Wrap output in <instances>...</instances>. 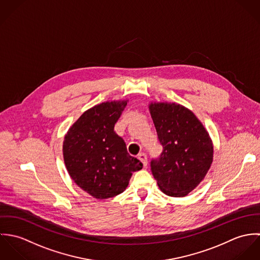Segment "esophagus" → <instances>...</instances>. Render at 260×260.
Returning a JSON list of instances; mask_svg holds the SVG:
<instances>
[{
	"label": "esophagus",
	"mask_w": 260,
	"mask_h": 260,
	"mask_svg": "<svg viewBox=\"0 0 260 260\" xmlns=\"http://www.w3.org/2000/svg\"><path fill=\"white\" fill-rule=\"evenodd\" d=\"M137 158L142 162V164H143L144 167L147 166V156H146L145 153H140Z\"/></svg>",
	"instance_id": "obj_1"
}]
</instances>
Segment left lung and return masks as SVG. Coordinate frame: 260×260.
I'll return each mask as SVG.
<instances>
[{"mask_svg": "<svg viewBox=\"0 0 260 260\" xmlns=\"http://www.w3.org/2000/svg\"><path fill=\"white\" fill-rule=\"evenodd\" d=\"M149 112L163 146L160 157L151 161L152 174L163 193L184 197L212 164V140L195 114L180 104L151 102Z\"/></svg>", "mask_w": 260, "mask_h": 260, "instance_id": "1", "label": "left lung"}]
</instances>
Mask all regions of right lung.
<instances>
[{"instance_id": "add662e5", "label": "right lung", "mask_w": 260, "mask_h": 260, "mask_svg": "<svg viewBox=\"0 0 260 260\" xmlns=\"http://www.w3.org/2000/svg\"><path fill=\"white\" fill-rule=\"evenodd\" d=\"M128 100L107 101L84 112L69 128L63 142L67 171L75 183L97 199L122 193L132 172L143 164L129 155L114 127Z\"/></svg>"}]
</instances>
